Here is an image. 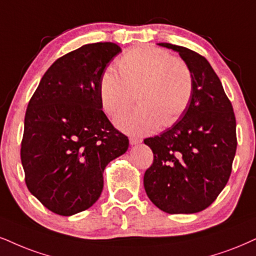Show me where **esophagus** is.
<instances>
[{
	"mask_svg": "<svg viewBox=\"0 0 256 256\" xmlns=\"http://www.w3.org/2000/svg\"><path fill=\"white\" fill-rule=\"evenodd\" d=\"M141 138H136V136H132L130 138H129V142H130V144H138L141 142Z\"/></svg>",
	"mask_w": 256,
	"mask_h": 256,
	"instance_id": "esophagus-1",
	"label": "esophagus"
}]
</instances>
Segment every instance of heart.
Wrapping results in <instances>:
<instances>
[{
	"label": "heart",
	"mask_w": 256,
	"mask_h": 256,
	"mask_svg": "<svg viewBox=\"0 0 256 256\" xmlns=\"http://www.w3.org/2000/svg\"><path fill=\"white\" fill-rule=\"evenodd\" d=\"M118 71L108 68L100 80L102 108L118 118L133 106H140L116 121L129 134H147L158 126L171 127L190 106L194 90L191 66L180 56L156 46L128 50L116 62ZM136 96H134V92Z\"/></svg>",
	"instance_id": "heart-1"
}]
</instances>
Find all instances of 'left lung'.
I'll use <instances>...</instances> for the list:
<instances>
[{
	"mask_svg": "<svg viewBox=\"0 0 256 256\" xmlns=\"http://www.w3.org/2000/svg\"><path fill=\"white\" fill-rule=\"evenodd\" d=\"M191 66L194 90L173 127L144 142L154 159L144 185L152 203L167 214H194L210 206L232 174L238 138L232 102L218 76L200 53L162 42Z\"/></svg>",
	"mask_w": 256,
	"mask_h": 256,
	"instance_id": "obj_1",
	"label": "left lung"
}]
</instances>
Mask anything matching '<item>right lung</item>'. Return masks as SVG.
Segmentation results:
<instances>
[{"instance_id": "1", "label": "right lung", "mask_w": 256, "mask_h": 256, "mask_svg": "<svg viewBox=\"0 0 256 256\" xmlns=\"http://www.w3.org/2000/svg\"><path fill=\"white\" fill-rule=\"evenodd\" d=\"M114 42L88 44L53 62L28 103L21 162L28 190L52 212L89 209L103 190L106 166L128 150L129 140L103 112L100 80Z\"/></svg>"}]
</instances>
